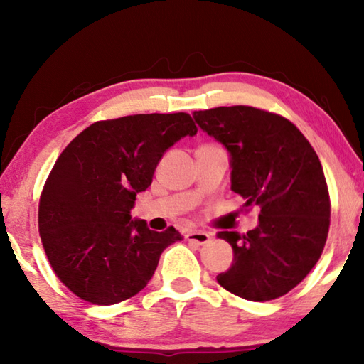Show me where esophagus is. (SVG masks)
I'll return each instance as SVG.
<instances>
[{"instance_id":"34e87169","label":"esophagus","mask_w":364,"mask_h":364,"mask_svg":"<svg viewBox=\"0 0 364 364\" xmlns=\"http://www.w3.org/2000/svg\"><path fill=\"white\" fill-rule=\"evenodd\" d=\"M186 241L189 242H194L197 245H202V244H207L210 241V234L205 232V231H189L186 232Z\"/></svg>"}]
</instances>
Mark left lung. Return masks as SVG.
Here are the masks:
<instances>
[{
  "mask_svg": "<svg viewBox=\"0 0 364 364\" xmlns=\"http://www.w3.org/2000/svg\"><path fill=\"white\" fill-rule=\"evenodd\" d=\"M202 130L231 154V189L257 208L247 234L221 231L231 244V268L221 287L237 297L268 301L305 279L323 254L331 199L321 162L297 127L279 114L250 106L197 110Z\"/></svg>",
  "mask_w": 364,
  "mask_h": 364,
  "instance_id": "left-lung-1",
  "label": "left lung"
}]
</instances>
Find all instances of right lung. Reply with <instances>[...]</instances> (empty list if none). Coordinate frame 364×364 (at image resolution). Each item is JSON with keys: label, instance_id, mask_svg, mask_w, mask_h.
I'll return each mask as SVG.
<instances>
[{"label": "right lung", "instance_id": "obj_1", "mask_svg": "<svg viewBox=\"0 0 364 364\" xmlns=\"http://www.w3.org/2000/svg\"><path fill=\"white\" fill-rule=\"evenodd\" d=\"M196 133L186 112L136 114L95 122L67 144L41 191L38 231L49 264L77 297L95 305L133 297L180 241L173 226L152 231L130 210L164 152Z\"/></svg>", "mask_w": 364, "mask_h": 364}]
</instances>
